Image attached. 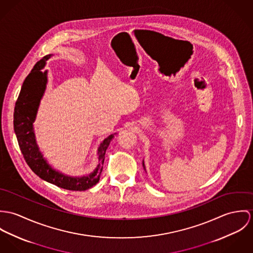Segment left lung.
Returning a JSON list of instances; mask_svg holds the SVG:
<instances>
[{"label": "left lung", "instance_id": "obj_1", "mask_svg": "<svg viewBox=\"0 0 253 253\" xmlns=\"http://www.w3.org/2000/svg\"><path fill=\"white\" fill-rule=\"evenodd\" d=\"M142 166H143V169H145V167H144V162H143V161H142Z\"/></svg>", "mask_w": 253, "mask_h": 253}]
</instances>
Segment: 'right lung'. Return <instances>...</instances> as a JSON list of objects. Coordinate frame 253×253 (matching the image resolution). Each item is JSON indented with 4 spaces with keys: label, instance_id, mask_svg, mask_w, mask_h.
<instances>
[{
    "label": "right lung",
    "instance_id": "right-lung-1",
    "mask_svg": "<svg viewBox=\"0 0 253 253\" xmlns=\"http://www.w3.org/2000/svg\"><path fill=\"white\" fill-rule=\"evenodd\" d=\"M51 56L52 54H48L37 62L23 83L13 113L14 132L25 161L38 176L60 188L84 191L99 182L106 151L115 134L110 135L100 143L97 151L98 165L87 175L71 176L50 166L37 143L34 122L47 84V71L42 72V70Z\"/></svg>",
    "mask_w": 253,
    "mask_h": 253
}]
</instances>
